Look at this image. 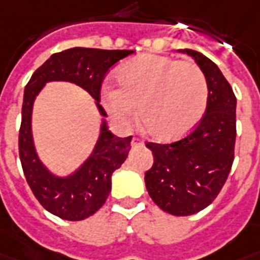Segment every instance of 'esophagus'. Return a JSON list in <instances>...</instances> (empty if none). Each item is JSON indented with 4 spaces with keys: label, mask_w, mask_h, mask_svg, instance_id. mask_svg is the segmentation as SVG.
Returning a JSON list of instances; mask_svg holds the SVG:
<instances>
[{
    "label": "esophagus",
    "mask_w": 260,
    "mask_h": 260,
    "mask_svg": "<svg viewBox=\"0 0 260 260\" xmlns=\"http://www.w3.org/2000/svg\"><path fill=\"white\" fill-rule=\"evenodd\" d=\"M142 143H143V142H142L139 138H134V139H132V142H131V145L134 146V147H135V146H140Z\"/></svg>",
    "instance_id": "obj_1"
}]
</instances>
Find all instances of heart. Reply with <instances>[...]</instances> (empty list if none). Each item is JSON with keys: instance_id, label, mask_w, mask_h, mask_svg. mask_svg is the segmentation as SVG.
<instances>
[{"instance_id": "1", "label": "heart", "mask_w": 260, "mask_h": 260, "mask_svg": "<svg viewBox=\"0 0 260 260\" xmlns=\"http://www.w3.org/2000/svg\"><path fill=\"white\" fill-rule=\"evenodd\" d=\"M118 88L103 86L102 102L111 120L128 128L139 106L140 122L158 140L187 135L203 118L208 84L197 64L161 55H140L117 73Z\"/></svg>"}]
</instances>
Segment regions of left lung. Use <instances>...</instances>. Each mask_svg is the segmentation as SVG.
Segmentation results:
<instances>
[{"instance_id":"8db88e82","label":"left lung","mask_w":260,"mask_h":260,"mask_svg":"<svg viewBox=\"0 0 260 260\" xmlns=\"http://www.w3.org/2000/svg\"><path fill=\"white\" fill-rule=\"evenodd\" d=\"M199 64L208 84L203 120L183 139L147 143L154 164L145 174L146 189L159 208L187 216L207 208L226 182L234 159L237 99L222 71L193 49H179Z\"/></svg>"}]
</instances>
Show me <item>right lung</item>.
Returning <instances> with one entry per match:
<instances>
[{"label":"right lung","mask_w":260,"mask_h":260,"mask_svg":"<svg viewBox=\"0 0 260 260\" xmlns=\"http://www.w3.org/2000/svg\"><path fill=\"white\" fill-rule=\"evenodd\" d=\"M134 51H106L95 48H71L52 55L24 88L22 125L19 131V155L30 189L48 212L64 220H84L99 211L111 191V175L124 164L132 136L118 138L106 121L101 106V86L113 64ZM64 81L85 89L95 99L102 115L101 129L90 157L71 174L56 175L38 157L32 138V106L47 82Z\"/></svg>","instance_id":"1"}]
</instances>
